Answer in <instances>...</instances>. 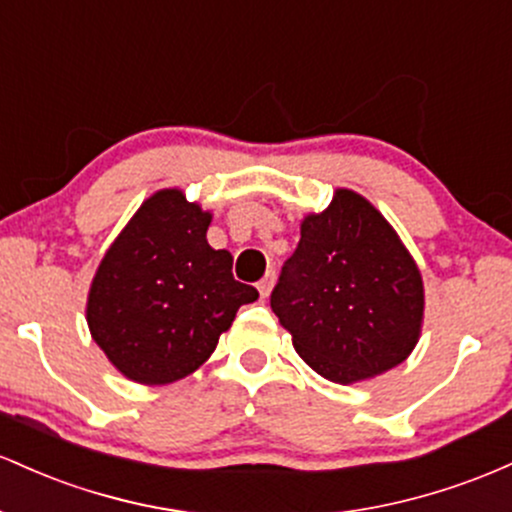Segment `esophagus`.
<instances>
[{"instance_id":"obj_1","label":"esophagus","mask_w":512,"mask_h":512,"mask_svg":"<svg viewBox=\"0 0 512 512\" xmlns=\"http://www.w3.org/2000/svg\"><path fill=\"white\" fill-rule=\"evenodd\" d=\"M273 285H275V271H268L261 278V283L256 285L258 287V295H261V300H268V295H271Z\"/></svg>"}]
</instances>
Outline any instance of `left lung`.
I'll use <instances>...</instances> for the list:
<instances>
[{"mask_svg": "<svg viewBox=\"0 0 512 512\" xmlns=\"http://www.w3.org/2000/svg\"><path fill=\"white\" fill-rule=\"evenodd\" d=\"M271 307L300 358L353 384L404 363L423 324V280L382 212L348 188L302 220Z\"/></svg>", "mask_w": 512, "mask_h": 512, "instance_id": "obj_1", "label": "left lung"}]
</instances>
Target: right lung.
Wrapping results in <instances>:
<instances>
[{"mask_svg": "<svg viewBox=\"0 0 512 512\" xmlns=\"http://www.w3.org/2000/svg\"><path fill=\"white\" fill-rule=\"evenodd\" d=\"M212 215L179 188L149 195L91 280L86 324L132 382L183 380L210 358L256 287L232 275V254L212 249Z\"/></svg>", "mask_w": 512, "mask_h": 512, "instance_id": "add662e5", "label": "right lung"}]
</instances>
